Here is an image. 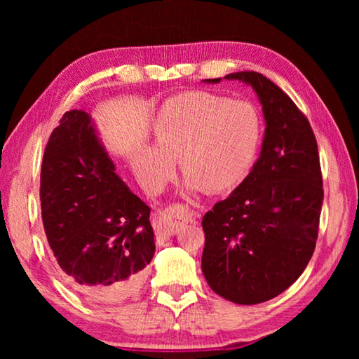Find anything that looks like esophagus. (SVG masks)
I'll return each instance as SVG.
<instances>
[{
	"instance_id": "esophagus-1",
	"label": "esophagus",
	"mask_w": 359,
	"mask_h": 359,
	"mask_svg": "<svg viewBox=\"0 0 359 359\" xmlns=\"http://www.w3.org/2000/svg\"><path fill=\"white\" fill-rule=\"evenodd\" d=\"M196 212L188 210L185 205H171L155 217V233L158 239H169L177 233L180 224L196 220Z\"/></svg>"
}]
</instances>
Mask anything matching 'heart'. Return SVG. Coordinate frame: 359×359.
Here are the masks:
<instances>
[{
    "label": "heart",
    "mask_w": 359,
    "mask_h": 359,
    "mask_svg": "<svg viewBox=\"0 0 359 359\" xmlns=\"http://www.w3.org/2000/svg\"><path fill=\"white\" fill-rule=\"evenodd\" d=\"M261 141V121L245 102L208 92H188L166 101L151 125V142L139 145L133 168L142 185L156 191L179 160L185 194L226 193L242 184Z\"/></svg>",
    "instance_id": "heart-1"
}]
</instances>
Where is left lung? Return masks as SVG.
Here are the masks:
<instances>
[{
    "label": "left lung",
    "instance_id": "1",
    "mask_svg": "<svg viewBox=\"0 0 359 359\" xmlns=\"http://www.w3.org/2000/svg\"><path fill=\"white\" fill-rule=\"evenodd\" d=\"M223 79L253 88L266 130L250 174L203 217L201 269L217 294L250 306L283 293L306 269L318 236L323 182L311 123L290 96L259 72Z\"/></svg>",
    "mask_w": 359,
    "mask_h": 359
}]
</instances>
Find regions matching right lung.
Returning <instances> with one entry per match:
<instances>
[{"label":"right lung","instance_id":"right-lung-1","mask_svg":"<svg viewBox=\"0 0 359 359\" xmlns=\"http://www.w3.org/2000/svg\"><path fill=\"white\" fill-rule=\"evenodd\" d=\"M41 210L62 276L85 299L112 304L139 290L155 255L150 209L115 172L82 109L66 112L48 139Z\"/></svg>","mask_w":359,"mask_h":359}]
</instances>
